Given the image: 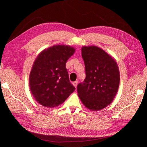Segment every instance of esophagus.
I'll use <instances>...</instances> for the list:
<instances>
[{"label":"esophagus","instance_id":"1","mask_svg":"<svg viewBox=\"0 0 147 147\" xmlns=\"http://www.w3.org/2000/svg\"><path fill=\"white\" fill-rule=\"evenodd\" d=\"M72 84H73V85L77 88V84H78V82L77 81H75V82H72Z\"/></svg>","mask_w":147,"mask_h":147}]
</instances>
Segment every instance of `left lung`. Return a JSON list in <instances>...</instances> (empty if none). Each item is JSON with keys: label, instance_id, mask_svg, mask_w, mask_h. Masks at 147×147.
Returning a JSON list of instances; mask_svg holds the SVG:
<instances>
[{"label": "left lung", "instance_id": "obj_1", "mask_svg": "<svg viewBox=\"0 0 147 147\" xmlns=\"http://www.w3.org/2000/svg\"><path fill=\"white\" fill-rule=\"evenodd\" d=\"M82 55L86 78L78 84V95L88 109L101 110L111 104L118 90V66L112 57L97 47H82Z\"/></svg>", "mask_w": 147, "mask_h": 147}]
</instances>
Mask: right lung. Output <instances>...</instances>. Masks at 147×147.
<instances>
[{"label": "right lung", "mask_w": 147, "mask_h": 147, "mask_svg": "<svg viewBox=\"0 0 147 147\" xmlns=\"http://www.w3.org/2000/svg\"><path fill=\"white\" fill-rule=\"evenodd\" d=\"M74 52L72 47L53 46L40 53L34 61L29 76L30 89L42 105L58 106L75 91L65 67L67 61Z\"/></svg>", "instance_id": "1"}]
</instances>
